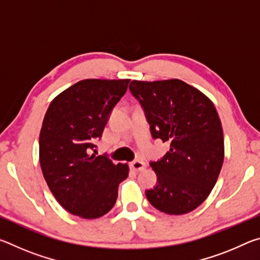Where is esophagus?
I'll list each match as a JSON object with an SVG mask.
<instances>
[{
    "label": "esophagus",
    "mask_w": 260,
    "mask_h": 260,
    "mask_svg": "<svg viewBox=\"0 0 260 260\" xmlns=\"http://www.w3.org/2000/svg\"><path fill=\"white\" fill-rule=\"evenodd\" d=\"M144 167H146V162L142 161V160H133L131 162V169L133 171H136V172H139V171H142Z\"/></svg>",
    "instance_id": "esophagus-1"
}]
</instances>
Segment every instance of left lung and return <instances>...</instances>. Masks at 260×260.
Masks as SVG:
<instances>
[{
	"label": "left lung",
	"instance_id": "8db88e82",
	"mask_svg": "<svg viewBox=\"0 0 260 260\" xmlns=\"http://www.w3.org/2000/svg\"><path fill=\"white\" fill-rule=\"evenodd\" d=\"M153 139L170 142L161 159L150 161L157 184L146 191L150 204L167 214L195 210L209 196L223 162V133L213 103L179 79L129 83Z\"/></svg>",
	"mask_w": 260,
	"mask_h": 260
}]
</instances>
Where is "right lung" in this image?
<instances>
[{
	"label": "right lung",
	"mask_w": 260,
	"mask_h": 260,
	"mask_svg": "<svg viewBox=\"0 0 260 260\" xmlns=\"http://www.w3.org/2000/svg\"><path fill=\"white\" fill-rule=\"evenodd\" d=\"M129 80L86 79L60 93L40 132V165L48 187L70 213L96 219L113 208L128 165L90 155ZM95 151V150H94Z\"/></svg>",
	"instance_id": "right-lung-1"
}]
</instances>
